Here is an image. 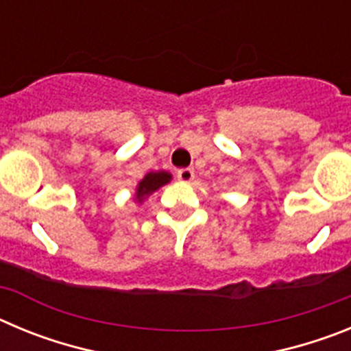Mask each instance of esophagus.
I'll use <instances>...</instances> for the list:
<instances>
[{
	"label": "esophagus",
	"mask_w": 351,
	"mask_h": 351,
	"mask_svg": "<svg viewBox=\"0 0 351 351\" xmlns=\"http://www.w3.org/2000/svg\"><path fill=\"white\" fill-rule=\"evenodd\" d=\"M178 179L181 182H191L195 179V172L191 169L178 170Z\"/></svg>",
	"instance_id": "esophagus-1"
}]
</instances>
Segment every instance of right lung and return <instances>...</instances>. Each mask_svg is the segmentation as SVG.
Returning a JSON list of instances; mask_svg holds the SVG:
<instances>
[{"mask_svg":"<svg viewBox=\"0 0 351 351\" xmlns=\"http://www.w3.org/2000/svg\"><path fill=\"white\" fill-rule=\"evenodd\" d=\"M172 181V173L165 172V170H156V172L145 173L144 178L138 181L137 190H135V202L142 204L149 195H153L154 191H158L161 186L169 184Z\"/></svg>","mask_w":351,"mask_h":351,"instance_id":"obj_1","label":"right lung"}]
</instances>
